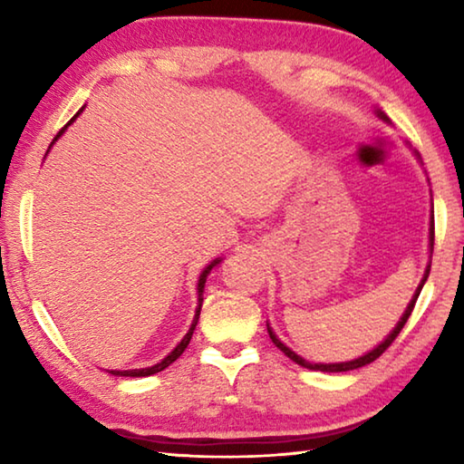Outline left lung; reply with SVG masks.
Returning <instances> with one entry per match:
<instances>
[{
    "label": "left lung",
    "instance_id": "1",
    "mask_svg": "<svg viewBox=\"0 0 464 464\" xmlns=\"http://www.w3.org/2000/svg\"><path fill=\"white\" fill-rule=\"evenodd\" d=\"M379 116L381 119H384L387 121V116H384L382 112H379ZM434 218V217H431ZM430 247L434 249V221H431V227H430ZM428 276H430V266L426 268V274H423V278H421V285L418 286V290H415V295H413V298H411V303H410V307L405 309V313H403V317H401V321H399L397 324V327L392 329V332L387 335V340H384L381 345H376V348L372 350V352H368V354H364L362 358H356V360H350V362H340V364H311V362H307V360H303L301 356H296L293 350H288L285 343H282L276 335L272 334V329H270V325H268V334H270V340L276 343V348H280L282 352H285V354L293 360V362H296V364H301V366H304V368H309V371H321V372H345V371H354V368H360V366H366V364H371V362H374L376 358H379L384 350H389V345L395 342V337L401 334V329H403V325L407 324V319H410V315H411V311H413V307H415V301H418V296H420V293H421V288H423V285H426V280H428Z\"/></svg>",
    "mask_w": 464,
    "mask_h": 464
}]
</instances>
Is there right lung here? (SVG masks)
I'll return each mask as SVG.
<instances>
[{
    "instance_id": "obj_1",
    "label": "right lung",
    "mask_w": 464,
    "mask_h": 464,
    "mask_svg": "<svg viewBox=\"0 0 464 464\" xmlns=\"http://www.w3.org/2000/svg\"><path fill=\"white\" fill-rule=\"evenodd\" d=\"M82 112V110H80ZM77 112V114H80ZM75 114V116H77ZM73 116V119H75ZM73 119L69 121V122H73ZM65 130V127H63L59 132H57V137H54L53 140H57L59 137H61V132ZM221 262V260H215L213 264L210 266H207V268L202 270V274H200V280H198V309H196V315H194V321H192V325H190V329H188V334L184 335V340L179 342L176 348H174V352H171V354H168L166 358L161 360V362H157L155 366H149V368H135V371H110L112 374H116V376H149V374H155V372H161L163 368H168L171 362H176V360L182 356V352L188 348V343H190V340H192V334H194V329H196V324H198V315H200V307H202V293H204V282H207V276L210 274V270L215 268V266Z\"/></svg>"
}]
</instances>
